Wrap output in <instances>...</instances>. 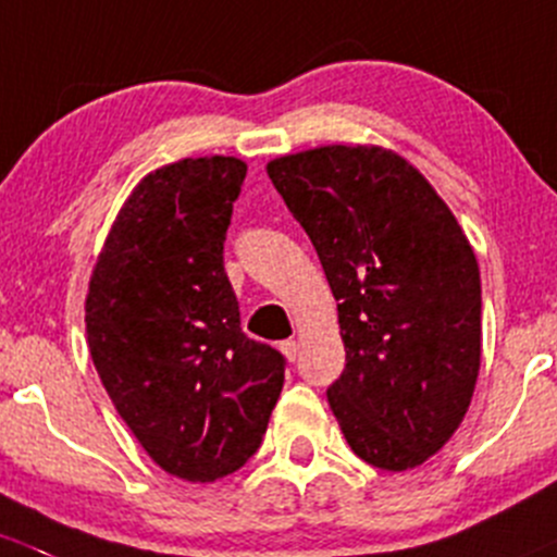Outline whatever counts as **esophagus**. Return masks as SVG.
Returning a JSON list of instances; mask_svg holds the SVG:
<instances>
[{"mask_svg": "<svg viewBox=\"0 0 557 557\" xmlns=\"http://www.w3.org/2000/svg\"><path fill=\"white\" fill-rule=\"evenodd\" d=\"M278 348H281V354L289 359V362H295V359L300 357V343H297V341H284Z\"/></svg>", "mask_w": 557, "mask_h": 557, "instance_id": "34e87169", "label": "esophagus"}]
</instances>
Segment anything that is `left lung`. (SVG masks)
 Instances as JSON below:
<instances>
[{"label": "left lung", "mask_w": 557, "mask_h": 557, "mask_svg": "<svg viewBox=\"0 0 557 557\" xmlns=\"http://www.w3.org/2000/svg\"><path fill=\"white\" fill-rule=\"evenodd\" d=\"M337 300L326 388L359 458L405 472L453 437L480 372V268L445 200L397 152L330 145L268 163Z\"/></svg>", "instance_id": "1"}]
</instances>
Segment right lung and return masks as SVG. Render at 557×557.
I'll return each mask as SVG.
<instances>
[{
	"label": "right lung",
	"mask_w": 557,
	"mask_h": 557,
	"mask_svg": "<svg viewBox=\"0 0 557 557\" xmlns=\"http://www.w3.org/2000/svg\"><path fill=\"white\" fill-rule=\"evenodd\" d=\"M246 163L185 158L136 185L85 300L96 372L150 458L190 483L244 467L284 386L276 348L240 330L225 233Z\"/></svg>",
	"instance_id": "obj_1"
}]
</instances>
